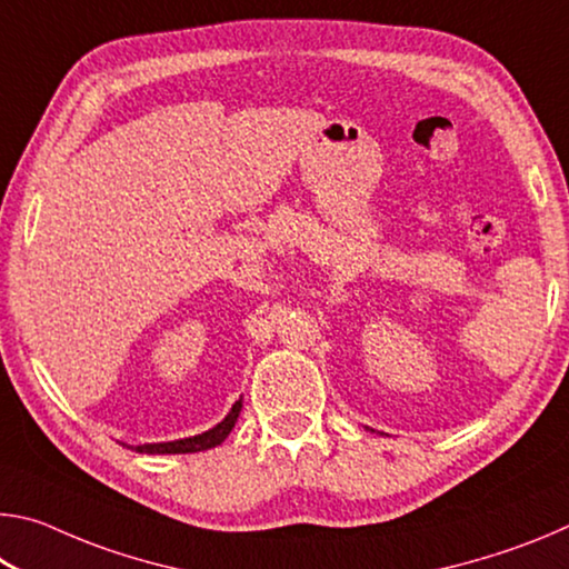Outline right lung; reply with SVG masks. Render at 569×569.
<instances>
[{
	"instance_id": "right-lung-1",
	"label": "right lung",
	"mask_w": 569,
	"mask_h": 569,
	"mask_svg": "<svg viewBox=\"0 0 569 569\" xmlns=\"http://www.w3.org/2000/svg\"><path fill=\"white\" fill-rule=\"evenodd\" d=\"M240 409H243V399H238L233 403V409L228 411V417L220 423H216L213 429L203 431V435L176 439V441H160V445H140V447H134V451H140V455H196V451L213 449L218 445H223L226 437L233 431Z\"/></svg>"
}]
</instances>
